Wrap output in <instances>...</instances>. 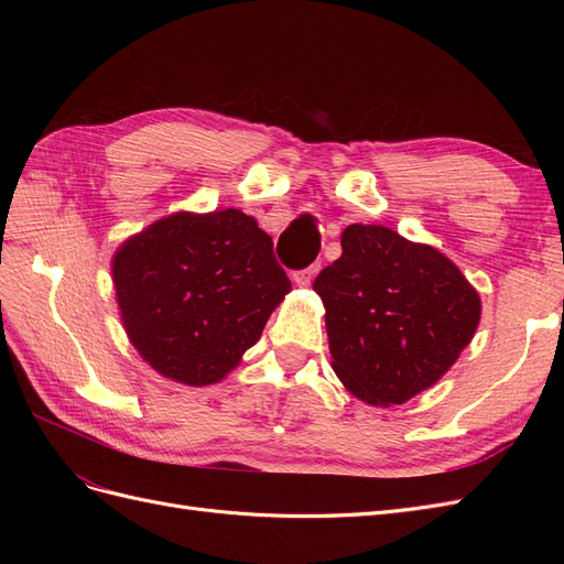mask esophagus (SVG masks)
Here are the masks:
<instances>
[{
  "label": "esophagus",
  "mask_w": 564,
  "mask_h": 564,
  "mask_svg": "<svg viewBox=\"0 0 564 564\" xmlns=\"http://www.w3.org/2000/svg\"><path fill=\"white\" fill-rule=\"evenodd\" d=\"M317 272H319V263H313V265H308V268L296 270V272H294V282H296L299 286H308V284L315 280Z\"/></svg>",
  "instance_id": "34e87169"
}]
</instances>
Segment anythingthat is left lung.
I'll return each instance as SVG.
<instances>
[{
	"label": "left lung",
	"mask_w": 564,
	"mask_h": 564,
	"mask_svg": "<svg viewBox=\"0 0 564 564\" xmlns=\"http://www.w3.org/2000/svg\"><path fill=\"white\" fill-rule=\"evenodd\" d=\"M315 278L332 367L355 398L404 404L435 386L480 324V294L445 253L383 226H348Z\"/></svg>",
	"instance_id": "obj_1"
}]
</instances>
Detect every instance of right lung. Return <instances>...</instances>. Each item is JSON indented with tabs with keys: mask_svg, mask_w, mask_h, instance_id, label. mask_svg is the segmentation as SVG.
<instances>
[{
	"mask_svg": "<svg viewBox=\"0 0 564 564\" xmlns=\"http://www.w3.org/2000/svg\"><path fill=\"white\" fill-rule=\"evenodd\" d=\"M112 282L133 348L185 386L218 383L240 365L292 292L270 235L240 209L155 220L115 251Z\"/></svg>",
	"mask_w": 564,
	"mask_h": 564,
	"instance_id": "1",
	"label": "right lung"
}]
</instances>
